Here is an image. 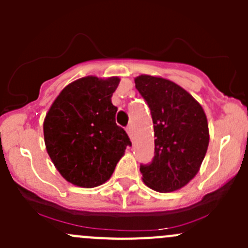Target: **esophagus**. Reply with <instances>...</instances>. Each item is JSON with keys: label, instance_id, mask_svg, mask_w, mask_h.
<instances>
[{"label": "esophagus", "instance_id": "1", "mask_svg": "<svg viewBox=\"0 0 248 248\" xmlns=\"http://www.w3.org/2000/svg\"><path fill=\"white\" fill-rule=\"evenodd\" d=\"M126 131H127V133H128V136L132 138V136H133V126H132V124H128L126 128Z\"/></svg>", "mask_w": 248, "mask_h": 248}]
</instances>
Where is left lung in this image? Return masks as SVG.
Segmentation results:
<instances>
[{
	"label": "left lung",
	"instance_id": "left-lung-1",
	"mask_svg": "<svg viewBox=\"0 0 248 248\" xmlns=\"http://www.w3.org/2000/svg\"><path fill=\"white\" fill-rule=\"evenodd\" d=\"M134 81L151 111L156 138L151 163L140 164L142 181L157 192L176 191L196 176L206 154V115L186 90L170 80L140 76Z\"/></svg>",
	"mask_w": 248,
	"mask_h": 248
}]
</instances>
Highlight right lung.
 I'll list each match as a JSON object with an SVG mask.
<instances>
[{"instance_id": "add662e5", "label": "right lung", "mask_w": 248, "mask_h": 248, "mask_svg": "<svg viewBox=\"0 0 248 248\" xmlns=\"http://www.w3.org/2000/svg\"><path fill=\"white\" fill-rule=\"evenodd\" d=\"M120 79L86 77L64 87L44 120L46 151L71 184L92 188L110 179L132 142L115 122L111 96Z\"/></svg>"}]
</instances>
